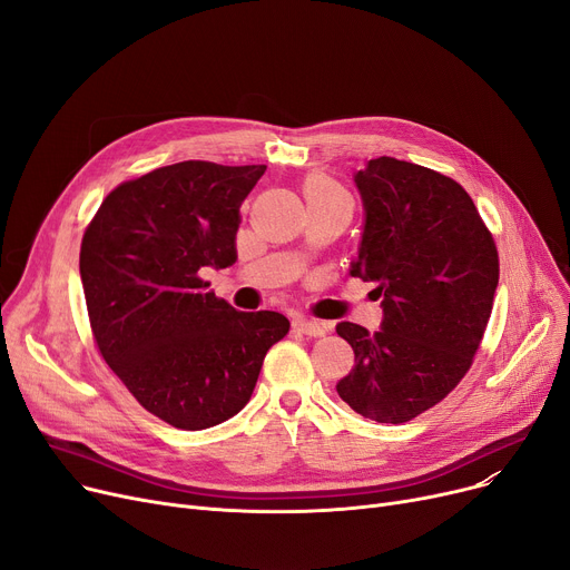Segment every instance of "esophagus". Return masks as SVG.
Listing matches in <instances>:
<instances>
[{
	"mask_svg": "<svg viewBox=\"0 0 570 570\" xmlns=\"http://www.w3.org/2000/svg\"><path fill=\"white\" fill-rule=\"evenodd\" d=\"M293 327L297 333L309 335V337H323L325 335V323L312 321V318H305V316H295Z\"/></svg>",
	"mask_w": 570,
	"mask_h": 570,
	"instance_id": "1",
	"label": "esophagus"
}]
</instances>
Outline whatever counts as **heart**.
I'll use <instances>...</instances> for the list:
<instances>
[{
  "instance_id": "heart-1",
  "label": "heart",
  "mask_w": 570,
  "mask_h": 570,
  "mask_svg": "<svg viewBox=\"0 0 570 570\" xmlns=\"http://www.w3.org/2000/svg\"><path fill=\"white\" fill-rule=\"evenodd\" d=\"M305 196L307 198H346V194L333 183V179L321 177V175L307 179Z\"/></svg>"
}]
</instances>
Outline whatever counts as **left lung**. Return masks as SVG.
Listing matches in <instances>:
<instances>
[{"label":"left lung","mask_w":570,"mask_h":570,"mask_svg":"<svg viewBox=\"0 0 570 570\" xmlns=\"http://www.w3.org/2000/svg\"><path fill=\"white\" fill-rule=\"evenodd\" d=\"M365 224L351 277L376 282L381 331L337 323L353 353L340 397L400 425L462 381L488 327L499 256L471 196L425 166L379 157L353 173Z\"/></svg>","instance_id":"1"}]
</instances>
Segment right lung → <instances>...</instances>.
Returning <instances> with one entry per match:
<instances>
[{"instance_id":"right-lung-1","label":"right lung","mask_w":570,"mask_h":570,"mask_svg":"<svg viewBox=\"0 0 570 570\" xmlns=\"http://www.w3.org/2000/svg\"><path fill=\"white\" fill-rule=\"evenodd\" d=\"M265 166L179 161L106 196L80 247L97 346L129 393L177 430L215 428L249 402L279 312H237L198 277L237 261L239 205Z\"/></svg>"}]
</instances>
